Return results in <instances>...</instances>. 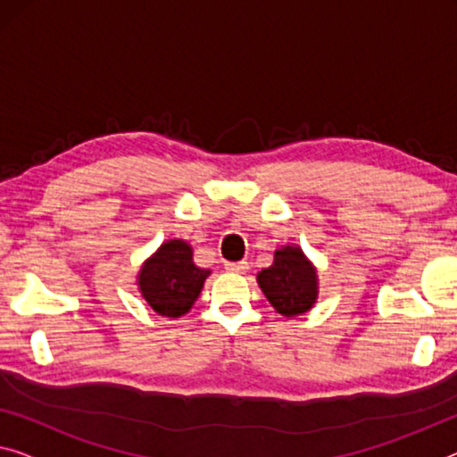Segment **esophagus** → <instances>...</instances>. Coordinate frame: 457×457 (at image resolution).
<instances>
[{"label":"esophagus","mask_w":457,"mask_h":457,"mask_svg":"<svg viewBox=\"0 0 457 457\" xmlns=\"http://www.w3.org/2000/svg\"><path fill=\"white\" fill-rule=\"evenodd\" d=\"M224 268H227V271H235V273H245L249 270V263L247 262H228L224 263Z\"/></svg>","instance_id":"1"}]
</instances>
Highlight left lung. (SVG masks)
<instances>
[{
  "label": "left lung",
  "mask_w": 457,
  "mask_h": 457,
  "mask_svg": "<svg viewBox=\"0 0 457 457\" xmlns=\"http://www.w3.org/2000/svg\"><path fill=\"white\" fill-rule=\"evenodd\" d=\"M257 284L276 312L284 317H298L311 311L319 296L317 270L300 247L290 245L276 251L270 268L257 273Z\"/></svg>",
  "instance_id": "left-lung-1"
}]
</instances>
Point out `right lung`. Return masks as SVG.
<instances>
[{
    "mask_svg": "<svg viewBox=\"0 0 457 457\" xmlns=\"http://www.w3.org/2000/svg\"><path fill=\"white\" fill-rule=\"evenodd\" d=\"M210 270L194 263L192 247L181 238L161 245L138 271V290L161 317L178 319L198 300Z\"/></svg>",
    "mask_w": 457,
    "mask_h": 457,
    "instance_id": "1",
    "label": "right lung"
}]
</instances>
